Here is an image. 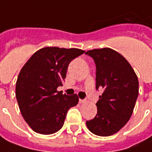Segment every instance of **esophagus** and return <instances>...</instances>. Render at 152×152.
<instances>
[{
    "label": "esophagus",
    "instance_id": "esophagus-1",
    "mask_svg": "<svg viewBox=\"0 0 152 152\" xmlns=\"http://www.w3.org/2000/svg\"><path fill=\"white\" fill-rule=\"evenodd\" d=\"M86 102H87V101H86L85 99H80V100H79V103H85Z\"/></svg>",
    "mask_w": 152,
    "mask_h": 152
}]
</instances>
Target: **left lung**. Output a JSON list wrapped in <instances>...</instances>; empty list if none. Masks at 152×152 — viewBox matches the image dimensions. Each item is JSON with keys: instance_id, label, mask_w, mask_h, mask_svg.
<instances>
[{"instance_id": "1", "label": "left lung", "mask_w": 152, "mask_h": 152, "mask_svg": "<svg viewBox=\"0 0 152 152\" xmlns=\"http://www.w3.org/2000/svg\"><path fill=\"white\" fill-rule=\"evenodd\" d=\"M96 66L95 88H103L96 103L97 114L86 121L98 136H111L129 121L138 95V76L127 60L110 48L88 50Z\"/></svg>"}]
</instances>
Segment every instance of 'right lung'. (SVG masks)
<instances>
[{
    "instance_id": "1",
    "label": "right lung",
    "mask_w": 152,
    "mask_h": 152,
    "mask_svg": "<svg viewBox=\"0 0 152 152\" xmlns=\"http://www.w3.org/2000/svg\"><path fill=\"white\" fill-rule=\"evenodd\" d=\"M84 50L45 47L36 51L21 69L16 83V99L23 118L34 132L52 134L64 126L78 96L58 91L69 63Z\"/></svg>"
}]
</instances>
